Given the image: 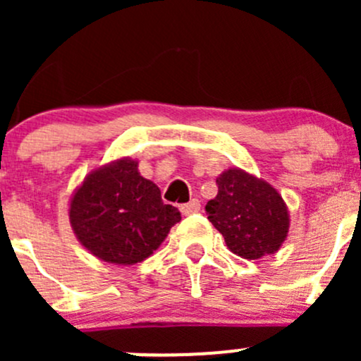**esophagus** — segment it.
Segmentation results:
<instances>
[{
  "instance_id": "obj_1",
  "label": "esophagus",
  "mask_w": 361,
  "mask_h": 361,
  "mask_svg": "<svg viewBox=\"0 0 361 361\" xmlns=\"http://www.w3.org/2000/svg\"><path fill=\"white\" fill-rule=\"evenodd\" d=\"M180 209H181V213H183V214H194V213H199V211H201V202H199V199H192L190 202L181 204Z\"/></svg>"
}]
</instances>
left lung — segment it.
<instances>
[{
    "label": "left lung",
    "instance_id": "1",
    "mask_svg": "<svg viewBox=\"0 0 361 361\" xmlns=\"http://www.w3.org/2000/svg\"><path fill=\"white\" fill-rule=\"evenodd\" d=\"M216 185L218 194L206 204V213L228 250L248 260L278 251L290 220L276 188L241 169L225 171Z\"/></svg>",
    "mask_w": 361,
    "mask_h": 361
}]
</instances>
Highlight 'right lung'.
I'll use <instances>...</instances> for the list:
<instances>
[{
	"label": "right lung",
	"mask_w": 361,
	"mask_h": 361,
	"mask_svg": "<svg viewBox=\"0 0 361 361\" xmlns=\"http://www.w3.org/2000/svg\"><path fill=\"white\" fill-rule=\"evenodd\" d=\"M69 220L78 241L97 258L133 265L150 257L181 220L130 159L94 171L73 195Z\"/></svg>",
	"instance_id": "obj_1"
}]
</instances>
